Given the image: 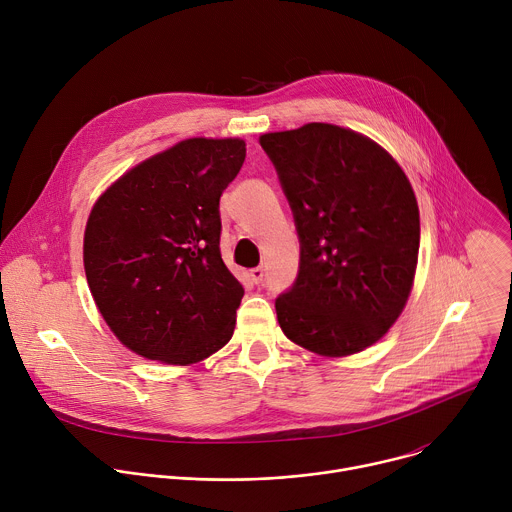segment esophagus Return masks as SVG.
<instances>
[{
    "label": "esophagus",
    "mask_w": 512,
    "mask_h": 512,
    "mask_svg": "<svg viewBox=\"0 0 512 512\" xmlns=\"http://www.w3.org/2000/svg\"><path fill=\"white\" fill-rule=\"evenodd\" d=\"M251 281L255 283V285H259L261 281H263V269L261 267H255V269H251Z\"/></svg>",
    "instance_id": "34e87169"
}]
</instances>
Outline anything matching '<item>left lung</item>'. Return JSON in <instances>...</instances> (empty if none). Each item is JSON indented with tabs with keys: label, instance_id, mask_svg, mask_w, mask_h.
<instances>
[{
	"label": "left lung",
	"instance_id": "left-lung-1",
	"mask_svg": "<svg viewBox=\"0 0 512 512\" xmlns=\"http://www.w3.org/2000/svg\"><path fill=\"white\" fill-rule=\"evenodd\" d=\"M300 237V273L275 300L283 334L328 358L379 342L417 269L419 208L377 141L332 123L263 133Z\"/></svg>",
	"mask_w": 512,
	"mask_h": 512
}]
</instances>
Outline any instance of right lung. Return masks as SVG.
I'll list each match as a JSON object with an SVG mask.
<instances>
[{"label": "right lung", "instance_id": "1", "mask_svg": "<svg viewBox=\"0 0 512 512\" xmlns=\"http://www.w3.org/2000/svg\"><path fill=\"white\" fill-rule=\"evenodd\" d=\"M247 156L239 137H190L139 162L93 204L91 296L131 352L176 367L233 336L245 289L221 257L218 200Z\"/></svg>", "mask_w": 512, "mask_h": 512}]
</instances>
